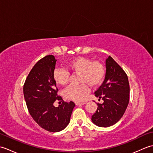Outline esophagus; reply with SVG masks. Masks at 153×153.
Masks as SVG:
<instances>
[{
	"label": "esophagus",
	"instance_id": "obj_1",
	"mask_svg": "<svg viewBox=\"0 0 153 153\" xmlns=\"http://www.w3.org/2000/svg\"><path fill=\"white\" fill-rule=\"evenodd\" d=\"M85 103H86L85 102H75L76 105H77V106L80 105H85Z\"/></svg>",
	"mask_w": 153,
	"mask_h": 153
}]
</instances>
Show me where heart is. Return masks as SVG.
Segmentation results:
<instances>
[{
  "instance_id": "heart-1",
  "label": "heart",
  "mask_w": 153,
  "mask_h": 153,
  "mask_svg": "<svg viewBox=\"0 0 153 153\" xmlns=\"http://www.w3.org/2000/svg\"><path fill=\"white\" fill-rule=\"evenodd\" d=\"M67 68L73 74H79L78 82L81 85L68 87L64 93L66 99L74 101L83 100L89 92L87 85L93 87L99 86L105 77V70L101 63L83 56H77L68 62ZM53 79L57 85H66L70 81L69 71L60 68L55 69Z\"/></svg>"
}]
</instances>
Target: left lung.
Instances as JSON below:
<instances>
[{
    "label": "left lung",
    "mask_w": 153,
    "mask_h": 153,
    "mask_svg": "<svg viewBox=\"0 0 153 153\" xmlns=\"http://www.w3.org/2000/svg\"><path fill=\"white\" fill-rule=\"evenodd\" d=\"M105 79L95 95L104 100L97 104L92 122L99 127H110L118 122L124 114L129 100L128 76L111 56L106 60Z\"/></svg>",
    "instance_id": "obj_1"
}]
</instances>
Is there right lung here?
Segmentation results:
<instances>
[{
    "label": "right lung",
    "instance_id": "right-lung-1",
    "mask_svg": "<svg viewBox=\"0 0 153 153\" xmlns=\"http://www.w3.org/2000/svg\"><path fill=\"white\" fill-rule=\"evenodd\" d=\"M56 60L53 55L41 58L30 71L24 85V95L30 115L42 128L50 132L62 131L68 125L75 103L64 102L58 96L53 79ZM56 100L63 103L55 107Z\"/></svg>",
    "mask_w": 153,
    "mask_h": 153
}]
</instances>
